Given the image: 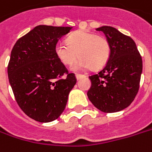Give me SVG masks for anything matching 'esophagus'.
Segmentation results:
<instances>
[{
    "label": "esophagus",
    "mask_w": 152,
    "mask_h": 152,
    "mask_svg": "<svg viewBox=\"0 0 152 152\" xmlns=\"http://www.w3.org/2000/svg\"><path fill=\"white\" fill-rule=\"evenodd\" d=\"M75 76H76V79L78 80H80L81 78H84V77H85V75H83V74H78V73H77Z\"/></svg>",
    "instance_id": "esophagus-1"
}]
</instances>
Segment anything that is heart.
Instances as JSON below:
<instances>
[{"instance_id": "obj_1", "label": "heart", "mask_w": 152, "mask_h": 152, "mask_svg": "<svg viewBox=\"0 0 152 152\" xmlns=\"http://www.w3.org/2000/svg\"><path fill=\"white\" fill-rule=\"evenodd\" d=\"M55 51L58 59L64 65L72 64L77 57H80L72 65L73 71L89 67L92 70H99L108 63L111 47L106 37L80 31L70 35L66 38V43L58 42Z\"/></svg>"}]
</instances>
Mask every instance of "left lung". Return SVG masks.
<instances>
[{"label": "left lung", "instance_id": "1", "mask_svg": "<svg viewBox=\"0 0 152 152\" xmlns=\"http://www.w3.org/2000/svg\"><path fill=\"white\" fill-rule=\"evenodd\" d=\"M111 47L110 58L98 73L90 76V101L104 113H114L128 107L135 98L143 68L142 58L133 39L111 26H102Z\"/></svg>", "mask_w": 152, "mask_h": 152}]
</instances>
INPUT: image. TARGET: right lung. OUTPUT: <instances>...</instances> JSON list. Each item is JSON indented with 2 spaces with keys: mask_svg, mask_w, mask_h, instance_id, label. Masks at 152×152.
<instances>
[{
  "mask_svg": "<svg viewBox=\"0 0 152 152\" xmlns=\"http://www.w3.org/2000/svg\"><path fill=\"white\" fill-rule=\"evenodd\" d=\"M72 27L37 26L14 44L8 80L19 108L39 122H50L64 111L77 80L56 56L55 48Z\"/></svg>",
  "mask_w": 152,
  "mask_h": 152,
  "instance_id": "1",
  "label": "right lung"
}]
</instances>
